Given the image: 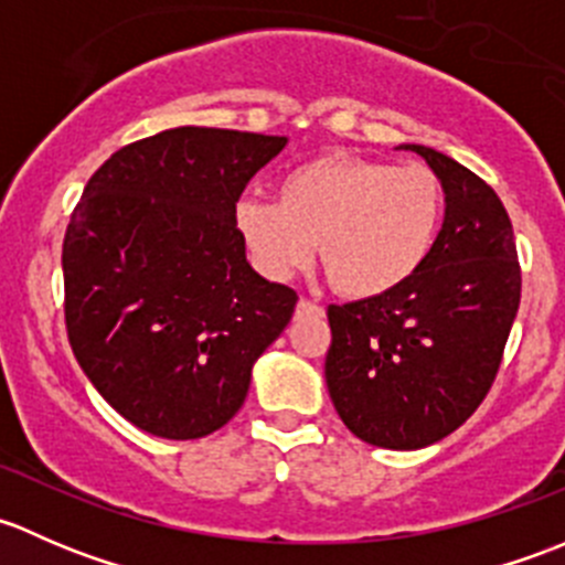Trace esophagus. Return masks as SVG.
<instances>
[{
  "label": "esophagus",
  "mask_w": 565,
  "mask_h": 565,
  "mask_svg": "<svg viewBox=\"0 0 565 565\" xmlns=\"http://www.w3.org/2000/svg\"><path fill=\"white\" fill-rule=\"evenodd\" d=\"M324 309L319 303H311V300H298L295 306V319H303V317H322Z\"/></svg>",
  "instance_id": "obj_1"
}]
</instances>
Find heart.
<instances>
[{
	"instance_id": "1",
	"label": "heart",
	"mask_w": 565,
	"mask_h": 565,
	"mask_svg": "<svg viewBox=\"0 0 565 565\" xmlns=\"http://www.w3.org/2000/svg\"><path fill=\"white\" fill-rule=\"evenodd\" d=\"M443 185L431 169L355 156H322L289 169L278 202L246 196L235 224L256 265L287 281L315 256L358 300L383 298L424 267L443 224Z\"/></svg>"
}]
</instances>
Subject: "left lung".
Segmentation results:
<instances>
[{
  "label": "left lung",
  "mask_w": 565,
  "mask_h": 565,
  "mask_svg": "<svg viewBox=\"0 0 565 565\" xmlns=\"http://www.w3.org/2000/svg\"><path fill=\"white\" fill-rule=\"evenodd\" d=\"M396 150L424 158L440 180L443 230L407 284L383 298L328 306L324 383L352 435L418 451L457 431L492 388L522 276L498 193L431 147Z\"/></svg>",
  "instance_id": "left-lung-1"
}]
</instances>
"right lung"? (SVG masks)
<instances>
[{"mask_svg": "<svg viewBox=\"0 0 565 565\" xmlns=\"http://www.w3.org/2000/svg\"><path fill=\"white\" fill-rule=\"evenodd\" d=\"M287 141L182 125L89 177L62 246L67 339L141 431L196 440L221 429L292 319L295 289L250 267L235 224L243 188Z\"/></svg>", "mask_w": 565, "mask_h": 565, "instance_id": "obj_1", "label": "right lung"}]
</instances>
